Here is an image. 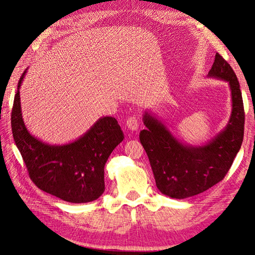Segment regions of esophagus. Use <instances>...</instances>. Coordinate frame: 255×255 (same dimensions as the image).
I'll return each instance as SVG.
<instances>
[{
  "mask_svg": "<svg viewBox=\"0 0 255 255\" xmlns=\"http://www.w3.org/2000/svg\"><path fill=\"white\" fill-rule=\"evenodd\" d=\"M138 120L135 117H130L126 122L127 128L131 131H136L138 129Z\"/></svg>",
  "mask_w": 255,
  "mask_h": 255,
  "instance_id": "esophagus-1",
  "label": "esophagus"
}]
</instances>
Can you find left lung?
<instances>
[{"label": "left lung", "mask_w": 255, "mask_h": 255, "mask_svg": "<svg viewBox=\"0 0 255 255\" xmlns=\"http://www.w3.org/2000/svg\"><path fill=\"white\" fill-rule=\"evenodd\" d=\"M207 78L228 83L231 114L225 128L204 145L195 146L177 138L162 120L149 110L142 116L147 128L140 131V142L149 157L157 189L171 198H189L220 182L242 146L245 114L237 75L217 53Z\"/></svg>", "instance_id": "1"}]
</instances>
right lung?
<instances>
[{"label": "right lung", "mask_w": 255, "mask_h": 255, "mask_svg": "<svg viewBox=\"0 0 255 255\" xmlns=\"http://www.w3.org/2000/svg\"><path fill=\"white\" fill-rule=\"evenodd\" d=\"M27 70L17 84L11 127L31 180L41 191L66 202L97 200L105 191V163L124 139L118 121L113 117L100 118L79 138L61 145L42 141L30 133L21 115L19 88Z\"/></svg>", "instance_id": "add662e5"}]
</instances>
